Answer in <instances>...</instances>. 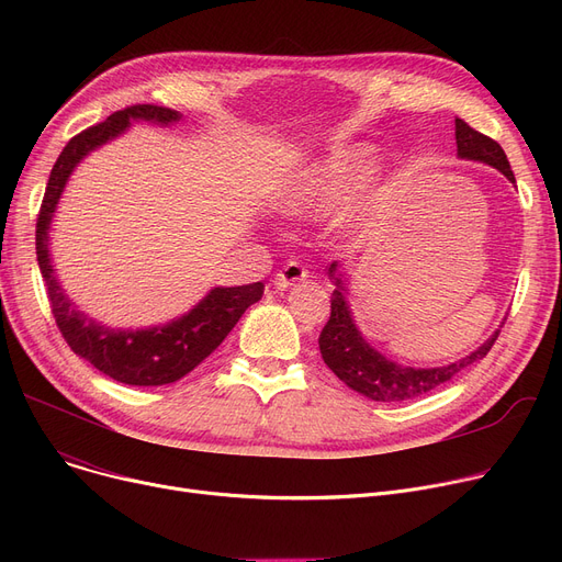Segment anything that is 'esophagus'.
<instances>
[{"label": "esophagus", "mask_w": 562, "mask_h": 562, "mask_svg": "<svg viewBox=\"0 0 562 562\" xmlns=\"http://www.w3.org/2000/svg\"><path fill=\"white\" fill-rule=\"evenodd\" d=\"M305 278H307V269H305L301 261H286L282 269L276 273L273 282H276L278 289H289V286H293L296 282L305 280Z\"/></svg>", "instance_id": "34e87169"}]
</instances>
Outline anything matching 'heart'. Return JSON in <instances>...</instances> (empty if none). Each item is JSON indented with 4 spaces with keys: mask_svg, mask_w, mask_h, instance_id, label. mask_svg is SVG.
I'll return each mask as SVG.
<instances>
[{
    "mask_svg": "<svg viewBox=\"0 0 562 562\" xmlns=\"http://www.w3.org/2000/svg\"><path fill=\"white\" fill-rule=\"evenodd\" d=\"M371 168V147H348L333 153L301 175V180L286 191L282 206L291 214L337 210L362 189Z\"/></svg>",
    "mask_w": 562,
    "mask_h": 562,
    "instance_id": "heart-1",
    "label": "heart"
}]
</instances>
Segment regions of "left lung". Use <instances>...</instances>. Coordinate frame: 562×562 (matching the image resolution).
<instances>
[{
    "instance_id": "obj_1",
    "label": "left lung",
    "mask_w": 562,
    "mask_h": 562,
    "mask_svg": "<svg viewBox=\"0 0 562 562\" xmlns=\"http://www.w3.org/2000/svg\"><path fill=\"white\" fill-rule=\"evenodd\" d=\"M456 143H458L460 159L483 161L496 168L498 172H504L515 184V175L504 147H501L494 138L476 132L474 127H469L462 117H456ZM337 269L339 263L333 261L328 276L335 282V291L330 301V318L326 326H323L318 337L321 358L350 390L360 392L362 396H369L371 401L398 403V401H409L437 390L439 385H445V382L456 378L467 367L483 360L501 333L496 330L483 346H479L474 352H471V356L458 362H451L447 367H435V369L403 367L394 360H387L385 356H380V352L373 346H369V341L356 328V321H352V314L346 301L348 289L344 286V280L337 273Z\"/></svg>"
}]
</instances>
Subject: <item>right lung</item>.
Here are the masks:
<instances>
[{
  "label": "right lung",
  "instance_id": "add662e5",
  "mask_svg": "<svg viewBox=\"0 0 562 562\" xmlns=\"http://www.w3.org/2000/svg\"><path fill=\"white\" fill-rule=\"evenodd\" d=\"M180 117V113L166 106L134 104L111 113L104 123L72 136L49 172V182L38 212L36 255L56 326L79 358L91 362L104 375L125 382V385L155 387L184 378L204 358L212 356L236 326V321L263 293L261 282L244 286H216L189 314L166 323V326L115 330L100 326L93 318L81 314L54 276L47 229L75 166L95 147L123 134L132 121L170 125Z\"/></svg>",
  "mask_w": 562,
  "mask_h": 562
}]
</instances>
